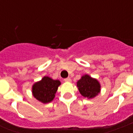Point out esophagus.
Returning <instances> with one entry per match:
<instances>
[{
	"instance_id": "esophagus-1",
	"label": "esophagus",
	"mask_w": 133,
	"mask_h": 133,
	"mask_svg": "<svg viewBox=\"0 0 133 133\" xmlns=\"http://www.w3.org/2000/svg\"><path fill=\"white\" fill-rule=\"evenodd\" d=\"M65 81H66V82H70L71 81V79L70 78V77H68V78H66V79H64Z\"/></svg>"
}]
</instances>
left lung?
Here are the masks:
<instances>
[{
  "label": "left lung",
  "instance_id": "1",
  "mask_svg": "<svg viewBox=\"0 0 133 133\" xmlns=\"http://www.w3.org/2000/svg\"><path fill=\"white\" fill-rule=\"evenodd\" d=\"M77 87L83 97L91 99L100 92V84L97 79L85 75L77 82Z\"/></svg>",
  "mask_w": 133,
  "mask_h": 133
}]
</instances>
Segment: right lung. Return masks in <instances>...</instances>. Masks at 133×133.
<instances>
[{"mask_svg":"<svg viewBox=\"0 0 133 133\" xmlns=\"http://www.w3.org/2000/svg\"><path fill=\"white\" fill-rule=\"evenodd\" d=\"M61 82L53 80L48 77H44L42 80L36 83L32 87L34 97L38 101L46 103L52 101Z\"/></svg>","mask_w":133,"mask_h":133,"instance_id":"add662e5","label":"right lung"}]
</instances>
